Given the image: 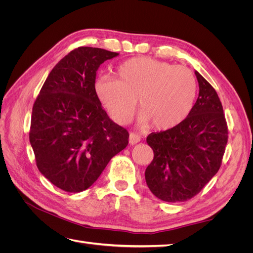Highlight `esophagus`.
I'll use <instances>...</instances> for the list:
<instances>
[{"label":"esophagus","instance_id":"34e87169","mask_svg":"<svg viewBox=\"0 0 253 253\" xmlns=\"http://www.w3.org/2000/svg\"><path fill=\"white\" fill-rule=\"evenodd\" d=\"M140 141V136L139 135H137V134H135V133H131L129 134V137H128V143L129 144H136V143H138Z\"/></svg>","mask_w":253,"mask_h":253}]
</instances>
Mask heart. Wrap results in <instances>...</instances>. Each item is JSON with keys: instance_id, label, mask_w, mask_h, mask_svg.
I'll use <instances>...</instances> for the list:
<instances>
[{"instance_id": "obj_1", "label": "heart", "mask_w": 253, "mask_h": 253, "mask_svg": "<svg viewBox=\"0 0 253 253\" xmlns=\"http://www.w3.org/2000/svg\"><path fill=\"white\" fill-rule=\"evenodd\" d=\"M117 79L101 77L95 91L111 117L119 125L133 119L138 99L139 125L169 129L186 119L196 94V80L189 68L148 57L122 62Z\"/></svg>"}]
</instances>
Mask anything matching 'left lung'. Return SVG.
I'll use <instances>...</instances> for the list:
<instances>
[{
    "mask_svg": "<svg viewBox=\"0 0 253 253\" xmlns=\"http://www.w3.org/2000/svg\"><path fill=\"white\" fill-rule=\"evenodd\" d=\"M198 98L181 124L152 133L147 142L154 158L145 170L151 192L168 203L186 202L201 192L219 170L228 128L217 93L195 71Z\"/></svg>",
    "mask_w": 253,
    "mask_h": 253,
    "instance_id": "1",
    "label": "left lung"
}]
</instances>
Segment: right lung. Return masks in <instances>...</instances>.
<instances>
[{
	"label": "right lung",
	"mask_w": 253,
	"mask_h": 253,
	"mask_svg": "<svg viewBox=\"0 0 253 253\" xmlns=\"http://www.w3.org/2000/svg\"><path fill=\"white\" fill-rule=\"evenodd\" d=\"M119 53L81 46L52 68L37 97L29 141L37 167L52 185L77 193L89 188L128 143L95 91L96 72Z\"/></svg>",
	"instance_id": "add662e5"
}]
</instances>
